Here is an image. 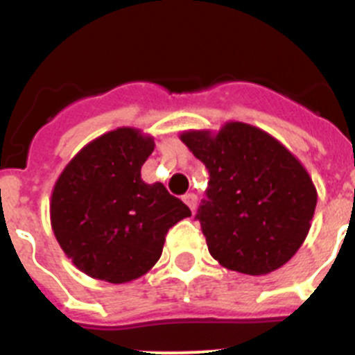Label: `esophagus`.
<instances>
[{
    "label": "esophagus",
    "instance_id": "1",
    "mask_svg": "<svg viewBox=\"0 0 355 355\" xmlns=\"http://www.w3.org/2000/svg\"><path fill=\"white\" fill-rule=\"evenodd\" d=\"M184 202L187 204V206L191 207L192 211H194V209H196V206H198V196L192 194V192H189V194H185V196H184Z\"/></svg>",
    "mask_w": 355,
    "mask_h": 355
}]
</instances>
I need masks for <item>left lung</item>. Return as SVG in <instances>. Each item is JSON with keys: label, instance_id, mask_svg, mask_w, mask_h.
<instances>
[{"label": "left lung", "instance_id": "obj_1", "mask_svg": "<svg viewBox=\"0 0 355 355\" xmlns=\"http://www.w3.org/2000/svg\"><path fill=\"white\" fill-rule=\"evenodd\" d=\"M209 171L199 220L209 254L232 271L271 273L306 241L318 194L306 168L261 128L228 121L180 135Z\"/></svg>", "mask_w": 355, "mask_h": 355}]
</instances>
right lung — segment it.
Instances as JSON below:
<instances>
[{"label": "right lung", "mask_w": 355, "mask_h": 355, "mask_svg": "<svg viewBox=\"0 0 355 355\" xmlns=\"http://www.w3.org/2000/svg\"><path fill=\"white\" fill-rule=\"evenodd\" d=\"M155 141L121 127L89 142L67 164L51 194V227L63 252L85 275L127 284L148 273L173 225L191 209L141 168Z\"/></svg>", "instance_id": "add662e5"}]
</instances>
